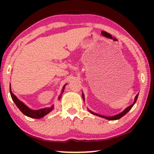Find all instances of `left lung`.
Listing matches in <instances>:
<instances>
[{
    "instance_id": "left-lung-1",
    "label": "left lung",
    "mask_w": 154,
    "mask_h": 154,
    "mask_svg": "<svg viewBox=\"0 0 154 154\" xmlns=\"http://www.w3.org/2000/svg\"><path fill=\"white\" fill-rule=\"evenodd\" d=\"M138 96H139V94H138L136 96H135L134 103H132L131 105H130L129 106H128V107H126V109H125L123 111L121 112V113H119L117 114V115H115V116H109V117H108V116H100V115H98V114L96 113H94L93 111H90V109H88V111H89L90 113H91L93 114V115H95V116H99V117H100V118L106 119H108V120H117V119H120L121 118H122V117L124 116L125 115H126L128 113V112L130 110V109H132V107L134 106L135 103L137 102V98H138ZM82 97H83V100H85V98H84V95H83V94H82Z\"/></svg>"
}]
</instances>
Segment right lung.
<instances>
[{
  "label": "right lung",
  "mask_w": 154,
  "mask_h": 154,
  "mask_svg": "<svg viewBox=\"0 0 154 154\" xmlns=\"http://www.w3.org/2000/svg\"><path fill=\"white\" fill-rule=\"evenodd\" d=\"M66 84H65L63 88H62V90L61 91V94L60 95L58 96V100H60L61 98V96L62 94V93L64 92V88L66 86ZM10 94H11V98L13 99V100L14 101V103L16 106L18 107V109L24 113L25 116H26L29 118H35V119H40L43 118L44 116H45L46 115H48L49 113L53 110L54 108V105H51L49 107H46V108H43V109H38V110H33V109H30L28 106L25 105L24 103H23L22 101H20L19 99H18L16 96H15L13 92H11V84H10Z\"/></svg>",
  "instance_id": "add662e5"
}]
</instances>
